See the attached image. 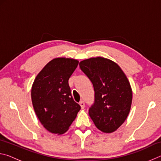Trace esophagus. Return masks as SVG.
<instances>
[{
  "mask_svg": "<svg viewBox=\"0 0 161 161\" xmlns=\"http://www.w3.org/2000/svg\"><path fill=\"white\" fill-rule=\"evenodd\" d=\"M80 105L81 106V108L83 109L84 107H85V103H84V101H81V102H80Z\"/></svg>",
  "mask_w": 161,
  "mask_h": 161,
  "instance_id": "obj_1",
  "label": "esophagus"
}]
</instances>
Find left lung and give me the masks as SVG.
<instances>
[{
  "mask_svg": "<svg viewBox=\"0 0 161 161\" xmlns=\"http://www.w3.org/2000/svg\"><path fill=\"white\" fill-rule=\"evenodd\" d=\"M80 67L94 89L89 116L102 132L115 131L126 119L131 106L132 90L126 76L115 62L101 57L84 59Z\"/></svg>",
  "mask_w": 161,
  "mask_h": 161,
  "instance_id": "left-lung-1",
  "label": "left lung"
}]
</instances>
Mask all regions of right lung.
<instances>
[{
	"label": "right lung",
	"mask_w": 161,
	"mask_h": 161,
	"mask_svg": "<svg viewBox=\"0 0 161 161\" xmlns=\"http://www.w3.org/2000/svg\"><path fill=\"white\" fill-rule=\"evenodd\" d=\"M78 63L71 58L54 59L40 71L32 84L35 114L43 126L53 133L66 132L81 109L73 99L68 83Z\"/></svg>",
	"instance_id": "obj_1"
}]
</instances>
